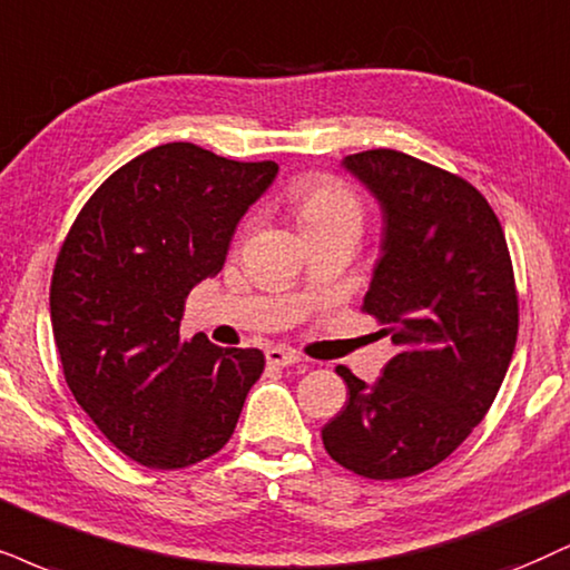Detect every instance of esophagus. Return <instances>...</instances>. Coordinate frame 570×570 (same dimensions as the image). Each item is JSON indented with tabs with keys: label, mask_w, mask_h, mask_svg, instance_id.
Listing matches in <instances>:
<instances>
[{
	"label": "esophagus",
	"mask_w": 570,
	"mask_h": 570,
	"mask_svg": "<svg viewBox=\"0 0 570 570\" xmlns=\"http://www.w3.org/2000/svg\"><path fill=\"white\" fill-rule=\"evenodd\" d=\"M266 362L274 364V367H293V364L301 362V356L291 348L272 346V348H266Z\"/></svg>",
	"instance_id": "obj_1"
}]
</instances>
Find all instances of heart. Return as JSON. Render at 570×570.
I'll return each mask as SVG.
<instances>
[{
	"label": "heart",
	"instance_id": "obj_1",
	"mask_svg": "<svg viewBox=\"0 0 570 570\" xmlns=\"http://www.w3.org/2000/svg\"><path fill=\"white\" fill-rule=\"evenodd\" d=\"M287 198H291L293 214L312 240L333 235L360 237L367 206L346 179L325 171L304 174L293 181Z\"/></svg>",
	"mask_w": 570,
	"mask_h": 570
}]
</instances>
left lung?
<instances>
[{
    "label": "left lung",
    "mask_w": 570,
    "mask_h": 570,
    "mask_svg": "<svg viewBox=\"0 0 570 570\" xmlns=\"http://www.w3.org/2000/svg\"><path fill=\"white\" fill-rule=\"evenodd\" d=\"M343 164L385 214L362 312L396 354L372 385L335 367L348 399L322 444L364 479H410L444 462L497 399L518 341L515 274L494 208L460 174L385 147Z\"/></svg>",
    "instance_id": "8db88e82"
}]
</instances>
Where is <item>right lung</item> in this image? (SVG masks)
<instances>
[{
  "instance_id": "1",
  "label": "right lung",
  "mask_w": 570,
  "mask_h": 570,
  "mask_svg": "<svg viewBox=\"0 0 570 570\" xmlns=\"http://www.w3.org/2000/svg\"><path fill=\"white\" fill-rule=\"evenodd\" d=\"M277 174L168 142L110 174L83 203L49 285L62 375L105 439L145 468L216 454L262 377L258 348L181 338L189 291L222 272L237 222Z\"/></svg>"
}]
</instances>
